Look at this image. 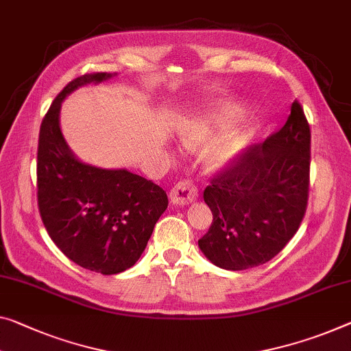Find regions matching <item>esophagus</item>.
Wrapping results in <instances>:
<instances>
[{
  "instance_id": "1",
  "label": "esophagus",
  "mask_w": 351,
  "mask_h": 351,
  "mask_svg": "<svg viewBox=\"0 0 351 351\" xmlns=\"http://www.w3.org/2000/svg\"><path fill=\"white\" fill-rule=\"evenodd\" d=\"M197 197V190L190 182H179L169 193V199L174 206H188Z\"/></svg>"
}]
</instances>
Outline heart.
<instances>
[{
	"label": "heart",
	"instance_id": "heart-1",
	"mask_svg": "<svg viewBox=\"0 0 351 351\" xmlns=\"http://www.w3.org/2000/svg\"><path fill=\"white\" fill-rule=\"evenodd\" d=\"M237 117V111L229 105H221L212 111L194 116L180 123L179 139L188 150L201 149L208 144L206 150V163L210 169H219L230 165L243 154L250 133L243 128H230L223 135Z\"/></svg>",
	"mask_w": 351,
	"mask_h": 351
}]
</instances>
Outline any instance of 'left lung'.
Segmentation results:
<instances>
[{"label": "left lung", "instance_id": "left-lung-1", "mask_svg": "<svg viewBox=\"0 0 351 351\" xmlns=\"http://www.w3.org/2000/svg\"><path fill=\"white\" fill-rule=\"evenodd\" d=\"M309 166L311 128L295 100L281 130L247 147L204 190L213 213L197 241L204 256L239 271L279 254L304 218Z\"/></svg>", "mask_w": 351, "mask_h": 351}]
</instances>
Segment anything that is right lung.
<instances>
[{
	"instance_id": "obj_1",
	"label": "right lung",
	"mask_w": 351,
	"mask_h": 351,
	"mask_svg": "<svg viewBox=\"0 0 351 351\" xmlns=\"http://www.w3.org/2000/svg\"><path fill=\"white\" fill-rule=\"evenodd\" d=\"M114 75L88 73L70 82L47 111L37 147V204L48 235L70 261L101 274L133 267L168 208L166 191L152 180L83 163L62 136V100Z\"/></svg>"
}]
</instances>
